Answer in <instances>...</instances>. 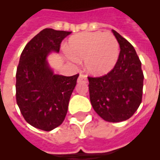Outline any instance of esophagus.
Returning a JSON list of instances; mask_svg holds the SVG:
<instances>
[{"label": "esophagus", "mask_w": 160, "mask_h": 160, "mask_svg": "<svg viewBox=\"0 0 160 160\" xmlns=\"http://www.w3.org/2000/svg\"><path fill=\"white\" fill-rule=\"evenodd\" d=\"M78 83H81V82H84V83H86L88 81L87 80V76L84 74H80L79 78H78Z\"/></svg>", "instance_id": "34e87169"}]
</instances>
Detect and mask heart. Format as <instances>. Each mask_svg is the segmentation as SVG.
<instances>
[{
	"label": "heart",
	"instance_id": "b5f03b06",
	"mask_svg": "<svg viewBox=\"0 0 160 160\" xmlns=\"http://www.w3.org/2000/svg\"><path fill=\"white\" fill-rule=\"evenodd\" d=\"M67 53L73 61L85 59V68L90 74L105 75L116 64L119 57V43L110 33L84 32L70 39Z\"/></svg>",
	"mask_w": 160,
	"mask_h": 160
}]
</instances>
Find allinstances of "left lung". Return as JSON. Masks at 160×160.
<instances>
[{
    "mask_svg": "<svg viewBox=\"0 0 160 160\" xmlns=\"http://www.w3.org/2000/svg\"><path fill=\"white\" fill-rule=\"evenodd\" d=\"M112 32L120 48L116 64L106 75L88 80L93 109L105 121L115 123L129 119L141 104L144 74L134 46Z\"/></svg>",
    "mask_w": 160,
    "mask_h": 160,
    "instance_id": "obj_1",
    "label": "left lung"
}]
</instances>
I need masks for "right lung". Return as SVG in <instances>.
<instances>
[{"label":"right lung","mask_w":160,"mask_h":160,"mask_svg":"<svg viewBox=\"0 0 160 160\" xmlns=\"http://www.w3.org/2000/svg\"><path fill=\"white\" fill-rule=\"evenodd\" d=\"M71 32L46 28L25 46L16 70V96L21 114L35 128L51 131L62 124L79 74L55 75L46 61Z\"/></svg>","instance_id":"obj_1"}]
</instances>
